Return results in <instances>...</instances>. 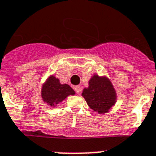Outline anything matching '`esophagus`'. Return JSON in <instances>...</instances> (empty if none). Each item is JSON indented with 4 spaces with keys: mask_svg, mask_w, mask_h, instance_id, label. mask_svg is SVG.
<instances>
[{
    "mask_svg": "<svg viewBox=\"0 0 156 156\" xmlns=\"http://www.w3.org/2000/svg\"><path fill=\"white\" fill-rule=\"evenodd\" d=\"M74 90L76 91L77 95H79L81 93V87L79 86H76V87H74Z\"/></svg>",
    "mask_w": 156,
    "mask_h": 156,
    "instance_id": "esophagus-1",
    "label": "esophagus"
}]
</instances>
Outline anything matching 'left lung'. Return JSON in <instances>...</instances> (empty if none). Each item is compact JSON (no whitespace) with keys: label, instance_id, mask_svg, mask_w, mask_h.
Returning <instances> with one entry per match:
<instances>
[{"label":"left lung","instance_id":"left-lung-1","mask_svg":"<svg viewBox=\"0 0 156 156\" xmlns=\"http://www.w3.org/2000/svg\"><path fill=\"white\" fill-rule=\"evenodd\" d=\"M82 95L90 108L98 114L109 112L117 99L116 90L107 76L93 74L88 87L83 89Z\"/></svg>","mask_w":156,"mask_h":156}]
</instances>
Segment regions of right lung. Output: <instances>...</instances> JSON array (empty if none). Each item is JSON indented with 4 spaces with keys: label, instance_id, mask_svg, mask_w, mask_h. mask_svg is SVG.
I'll list each match as a JSON object with an SVG mask.
<instances>
[{
    "label": "right lung",
    "instance_id": "right-lung-1",
    "mask_svg": "<svg viewBox=\"0 0 156 156\" xmlns=\"http://www.w3.org/2000/svg\"><path fill=\"white\" fill-rule=\"evenodd\" d=\"M75 95V91L68 84H61L58 78L49 75L41 87L43 101L51 107L57 106L69 95Z\"/></svg>",
    "mask_w": 156,
    "mask_h": 156
}]
</instances>
